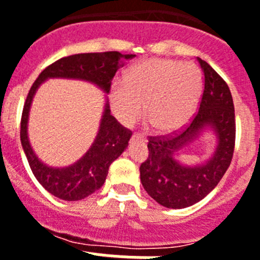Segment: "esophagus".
Here are the masks:
<instances>
[{
  "instance_id": "obj_1",
  "label": "esophagus",
  "mask_w": 260,
  "mask_h": 260,
  "mask_svg": "<svg viewBox=\"0 0 260 260\" xmlns=\"http://www.w3.org/2000/svg\"><path fill=\"white\" fill-rule=\"evenodd\" d=\"M133 138H137V139H142V141H144V134H142V133H135L134 135H133Z\"/></svg>"
}]
</instances>
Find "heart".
<instances>
[{
    "mask_svg": "<svg viewBox=\"0 0 260 260\" xmlns=\"http://www.w3.org/2000/svg\"><path fill=\"white\" fill-rule=\"evenodd\" d=\"M201 88V71L192 63L150 58L133 66L125 80L112 84L110 102L125 125L134 122L143 109L157 132H173L191 117Z\"/></svg>",
    "mask_w": 260,
    "mask_h": 260,
    "instance_id": "b5f03b06",
    "label": "heart"
}]
</instances>
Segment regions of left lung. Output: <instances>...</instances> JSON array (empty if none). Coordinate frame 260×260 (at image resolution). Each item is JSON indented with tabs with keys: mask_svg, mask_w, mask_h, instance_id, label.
<instances>
[{
	"mask_svg": "<svg viewBox=\"0 0 260 260\" xmlns=\"http://www.w3.org/2000/svg\"><path fill=\"white\" fill-rule=\"evenodd\" d=\"M204 74V88L198 112L187 125L168 135L148 138V157L139 168L148 195L168 208H185L202 201L220 182L233 157L236 118L231 89L207 62L198 58ZM211 125L218 147L206 165L183 167L174 153Z\"/></svg>",
	"mask_w": 260,
	"mask_h": 260,
	"instance_id": "obj_1",
	"label": "left lung"
}]
</instances>
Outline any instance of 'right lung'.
<instances>
[{"label":"right lung","mask_w":260,"mask_h":260,"mask_svg":"<svg viewBox=\"0 0 260 260\" xmlns=\"http://www.w3.org/2000/svg\"><path fill=\"white\" fill-rule=\"evenodd\" d=\"M133 57H135L134 54H121L116 50L63 57L41 71L29 88L20 119V142L36 180L57 198L80 201L100 189L104 185L110 164L125 151L133 133L110 114L107 103L98 137L86 155L68 168L48 167L36 157L27 137L28 112L36 89L48 78H74L92 82L105 92H109L113 77L123 65V59Z\"/></svg>","instance_id":"obj_1"}]
</instances>
